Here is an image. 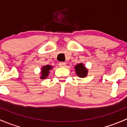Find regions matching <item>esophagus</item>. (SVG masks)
<instances>
[{
    "instance_id": "34e87169",
    "label": "esophagus",
    "mask_w": 127,
    "mask_h": 127,
    "mask_svg": "<svg viewBox=\"0 0 127 127\" xmlns=\"http://www.w3.org/2000/svg\"><path fill=\"white\" fill-rule=\"evenodd\" d=\"M65 65H66V63H65L64 62H60V63H59V66H60V67H64Z\"/></svg>"
}]
</instances>
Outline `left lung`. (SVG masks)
<instances>
[{
    "label": "left lung",
    "mask_w": 127,
    "mask_h": 127,
    "mask_svg": "<svg viewBox=\"0 0 127 127\" xmlns=\"http://www.w3.org/2000/svg\"><path fill=\"white\" fill-rule=\"evenodd\" d=\"M75 72H76V74L79 77H85L87 75V69L84 66V64L82 63L77 64L75 66Z\"/></svg>",
    "instance_id": "left-lung-1"
}]
</instances>
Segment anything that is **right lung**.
I'll return each mask as SVG.
<instances>
[{
	"label": "right lung",
	"mask_w": 127,
	"mask_h": 127,
	"mask_svg": "<svg viewBox=\"0 0 127 127\" xmlns=\"http://www.w3.org/2000/svg\"><path fill=\"white\" fill-rule=\"evenodd\" d=\"M52 69V66L50 65H46V66H43L42 67V71H41V76L40 79H44L48 76L50 73V70Z\"/></svg>",
	"instance_id": "1"
}]
</instances>
